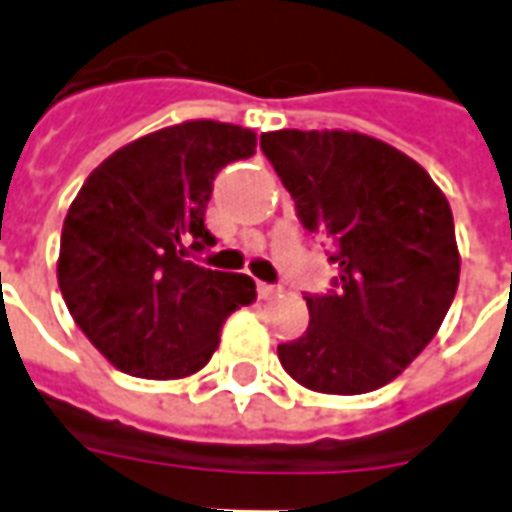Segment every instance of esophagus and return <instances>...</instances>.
I'll return each mask as SVG.
<instances>
[{
	"instance_id": "obj_1",
	"label": "esophagus",
	"mask_w": 512,
	"mask_h": 512,
	"mask_svg": "<svg viewBox=\"0 0 512 512\" xmlns=\"http://www.w3.org/2000/svg\"><path fill=\"white\" fill-rule=\"evenodd\" d=\"M257 293H260V299H274L282 293V288L277 285H268V282H257Z\"/></svg>"
}]
</instances>
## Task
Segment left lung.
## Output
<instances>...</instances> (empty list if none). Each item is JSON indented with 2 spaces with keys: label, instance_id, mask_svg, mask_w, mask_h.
Masks as SVG:
<instances>
[{
  "label": "left lung",
  "instance_id": "1",
  "mask_svg": "<svg viewBox=\"0 0 512 512\" xmlns=\"http://www.w3.org/2000/svg\"><path fill=\"white\" fill-rule=\"evenodd\" d=\"M310 233L329 235L340 274L304 296L310 326L277 354L323 395H365L395 381L450 310L461 252L450 202L414 158L359 131L282 128L260 136Z\"/></svg>",
  "mask_w": 512,
  "mask_h": 512
}]
</instances>
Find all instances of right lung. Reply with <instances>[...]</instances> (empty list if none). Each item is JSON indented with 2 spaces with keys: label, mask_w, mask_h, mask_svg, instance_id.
I'll use <instances>...</instances> for the list:
<instances>
[{
  "label": "right lung",
  "mask_w": 512,
  "mask_h": 512,
  "mask_svg": "<svg viewBox=\"0 0 512 512\" xmlns=\"http://www.w3.org/2000/svg\"><path fill=\"white\" fill-rule=\"evenodd\" d=\"M255 147L252 128L186 120L128 142L84 180L62 224L57 282L117 370L153 381L197 373L224 321L257 299L252 277L189 260L213 246L205 208L216 172Z\"/></svg>",
  "instance_id": "obj_1"
}]
</instances>
